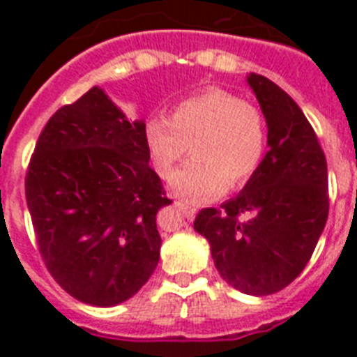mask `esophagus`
Returning <instances> with one entry per match:
<instances>
[{"label": "esophagus", "instance_id": "1", "mask_svg": "<svg viewBox=\"0 0 357 357\" xmlns=\"http://www.w3.org/2000/svg\"><path fill=\"white\" fill-rule=\"evenodd\" d=\"M176 207H178V209H181V213H183L185 217L189 218V220H192V218L196 217V209L192 206H189V204H183V202H176Z\"/></svg>", "mask_w": 357, "mask_h": 357}]
</instances>
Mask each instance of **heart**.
Wrapping results in <instances>:
<instances>
[{"instance_id": "b5f03b06", "label": "heart", "mask_w": 357, "mask_h": 357, "mask_svg": "<svg viewBox=\"0 0 357 357\" xmlns=\"http://www.w3.org/2000/svg\"><path fill=\"white\" fill-rule=\"evenodd\" d=\"M144 140L161 178L174 172L190 146L195 159L174 174L170 189L185 200L206 202L248 183L263 161L266 129L255 105L207 89L179 102L168 120H150Z\"/></svg>"}]
</instances>
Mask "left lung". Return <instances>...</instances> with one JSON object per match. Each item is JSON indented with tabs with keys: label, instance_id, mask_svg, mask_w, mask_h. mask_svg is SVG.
Masks as SVG:
<instances>
[{
	"label": "left lung",
	"instance_id": "8db88e82",
	"mask_svg": "<svg viewBox=\"0 0 357 357\" xmlns=\"http://www.w3.org/2000/svg\"><path fill=\"white\" fill-rule=\"evenodd\" d=\"M246 83L265 116L268 151L235 198L198 213L195 229L209 241L222 280L265 296L287 287L319 243L328 218V167L293 98L265 75L248 74Z\"/></svg>",
	"mask_w": 357,
	"mask_h": 357
}]
</instances>
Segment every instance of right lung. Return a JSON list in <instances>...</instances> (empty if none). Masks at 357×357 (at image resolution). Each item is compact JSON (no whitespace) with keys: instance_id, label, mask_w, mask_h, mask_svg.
<instances>
[{"instance_id":"obj_1","label":"right lung","mask_w":357,"mask_h":357,"mask_svg":"<svg viewBox=\"0 0 357 357\" xmlns=\"http://www.w3.org/2000/svg\"><path fill=\"white\" fill-rule=\"evenodd\" d=\"M144 129L92 86L47 120L31 157L25 198L38 250L83 304H122L159 263L155 217L172 200L148 165Z\"/></svg>"}]
</instances>
